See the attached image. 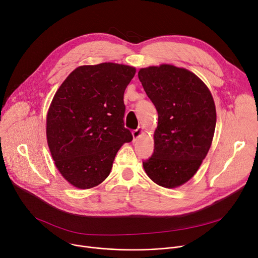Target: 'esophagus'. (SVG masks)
<instances>
[{
    "label": "esophagus",
    "instance_id": "1",
    "mask_svg": "<svg viewBox=\"0 0 258 258\" xmlns=\"http://www.w3.org/2000/svg\"><path fill=\"white\" fill-rule=\"evenodd\" d=\"M143 133H144V131H143V128H142V127H138L137 130L134 131V132L132 133V135H133L134 140H137L139 137H141V136L143 135Z\"/></svg>",
    "mask_w": 258,
    "mask_h": 258
}]
</instances>
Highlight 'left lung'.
Wrapping results in <instances>:
<instances>
[{
  "label": "left lung",
  "mask_w": 258,
  "mask_h": 258,
  "mask_svg": "<svg viewBox=\"0 0 258 258\" xmlns=\"http://www.w3.org/2000/svg\"><path fill=\"white\" fill-rule=\"evenodd\" d=\"M138 78L158 113L154 154L143 169L156 184L178 187L196 174L211 148L216 125L214 99L205 82L183 67H144Z\"/></svg>",
  "instance_id": "obj_1"
}]
</instances>
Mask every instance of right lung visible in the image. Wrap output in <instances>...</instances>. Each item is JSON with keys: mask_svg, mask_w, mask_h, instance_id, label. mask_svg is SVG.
Instances as JSON below:
<instances>
[{"mask_svg": "<svg viewBox=\"0 0 258 258\" xmlns=\"http://www.w3.org/2000/svg\"><path fill=\"white\" fill-rule=\"evenodd\" d=\"M134 66L105 62L74 70L55 92L46 116L52 159L73 186L92 188L110 173L115 157L133 140L124 127L123 95Z\"/></svg>", "mask_w": 258, "mask_h": 258, "instance_id": "add662e5", "label": "right lung"}]
</instances>
